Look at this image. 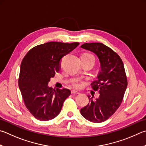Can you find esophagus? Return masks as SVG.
Listing matches in <instances>:
<instances>
[{
	"mask_svg": "<svg viewBox=\"0 0 146 146\" xmlns=\"http://www.w3.org/2000/svg\"><path fill=\"white\" fill-rule=\"evenodd\" d=\"M71 94H80L78 92H76L75 91H71Z\"/></svg>",
	"mask_w": 146,
	"mask_h": 146,
	"instance_id": "1",
	"label": "esophagus"
}]
</instances>
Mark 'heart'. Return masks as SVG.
<instances>
[{"label":"heart","instance_id":"b5f03b06","mask_svg":"<svg viewBox=\"0 0 146 146\" xmlns=\"http://www.w3.org/2000/svg\"><path fill=\"white\" fill-rule=\"evenodd\" d=\"M82 57H86V58H89V59H94V57L93 55L92 54H86L82 55ZM71 86H72L75 89H80L81 87L83 86V83H82V82L79 81L78 80H75L72 81L71 82Z\"/></svg>","mask_w":146,"mask_h":146}]
</instances>
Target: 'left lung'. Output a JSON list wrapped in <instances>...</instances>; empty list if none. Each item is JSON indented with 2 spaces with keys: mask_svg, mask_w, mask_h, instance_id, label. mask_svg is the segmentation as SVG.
I'll use <instances>...</instances> for the list:
<instances>
[{
  "mask_svg": "<svg viewBox=\"0 0 146 146\" xmlns=\"http://www.w3.org/2000/svg\"><path fill=\"white\" fill-rule=\"evenodd\" d=\"M80 47L94 52L101 65L97 80L91 84L94 91H99L100 97L93 100L88 96V105L81 108L80 113L87 120L102 123L111 117L123 102L128 85L124 64L117 53L104 44L84 43Z\"/></svg>",
  "mask_w": 146,
  "mask_h": 146,
  "instance_id": "obj_1",
  "label": "left lung"
}]
</instances>
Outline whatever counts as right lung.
Listing matches in <instances>:
<instances>
[{
  "label": "right lung",
  "mask_w": 146,
  "mask_h": 146,
  "mask_svg": "<svg viewBox=\"0 0 146 146\" xmlns=\"http://www.w3.org/2000/svg\"><path fill=\"white\" fill-rule=\"evenodd\" d=\"M78 44V42H48L34 46L23 57L18 86L25 107L38 120L49 121L59 115L63 103L71 94L70 89L55 91L48 84L59 71L62 58Z\"/></svg>",
  "instance_id": "right-lung-1"
}]
</instances>
